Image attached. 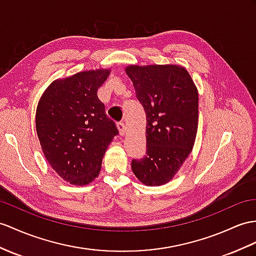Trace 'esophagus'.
<instances>
[{"mask_svg":"<svg viewBox=\"0 0 256 256\" xmlns=\"http://www.w3.org/2000/svg\"><path fill=\"white\" fill-rule=\"evenodd\" d=\"M117 128H118V130H120V136H124V134H126V124H124V122H118Z\"/></svg>","mask_w":256,"mask_h":256,"instance_id":"34e87169","label":"esophagus"}]
</instances>
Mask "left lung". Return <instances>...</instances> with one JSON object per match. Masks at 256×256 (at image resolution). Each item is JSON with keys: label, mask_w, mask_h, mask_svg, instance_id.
I'll list each match as a JSON object with an SVG mask.
<instances>
[{"label": "left lung", "mask_w": 256, "mask_h": 256, "mask_svg": "<svg viewBox=\"0 0 256 256\" xmlns=\"http://www.w3.org/2000/svg\"><path fill=\"white\" fill-rule=\"evenodd\" d=\"M126 72L146 115V153L143 158L132 160V172L143 184H167L194 146L196 86L179 65H130Z\"/></svg>", "instance_id": "8db88e82"}]
</instances>
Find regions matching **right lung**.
I'll use <instances>...</instances> for the list:
<instances>
[{"label":"right lung","mask_w":256,"mask_h":256,"mask_svg":"<svg viewBox=\"0 0 256 256\" xmlns=\"http://www.w3.org/2000/svg\"><path fill=\"white\" fill-rule=\"evenodd\" d=\"M110 72H80L55 80L36 108L42 152L60 177L74 186L89 184L98 176L106 148L118 134L96 93Z\"/></svg>","instance_id":"1"}]
</instances>
